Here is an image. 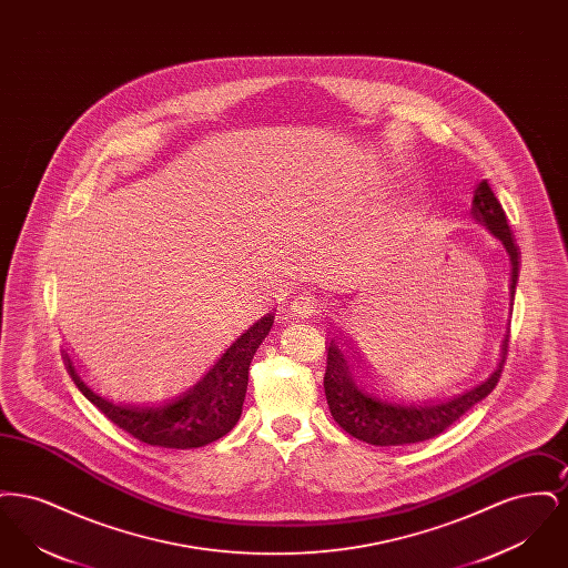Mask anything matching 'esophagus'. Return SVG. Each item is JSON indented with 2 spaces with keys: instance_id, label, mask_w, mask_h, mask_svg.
I'll return each mask as SVG.
<instances>
[{
  "instance_id": "obj_1",
  "label": "esophagus",
  "mask_w": 568,
  "mask_h": 568,
  "mask_svg": "<svg viewBox=\"0 0 568 568\" xmlns=\"http://www.w3.org/2000/svg\"><path fill=\"white\" fill-rule=\"evenodd\" d=\"M320 308V300L308 287H297L296 296L290 302V313L294 317H311Z\"/></svg>"
}]
</instances>
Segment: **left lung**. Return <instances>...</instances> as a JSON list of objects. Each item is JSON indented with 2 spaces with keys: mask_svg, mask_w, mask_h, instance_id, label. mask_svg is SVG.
Returning <instances> with one entry per match:
<instances>
[{
  "mask_svg": "<svg viewBox=\"0 0 568 568\" xmlns=\"http://www.w3.org/2000/svg\"><path fill=\"white\" fill-rule=\"evenodd\" d=\"M470 215L494 234L511 260V300L519 276L521 253L515 244L507 215L494 195L487 181L475 190ZM327 366H325V398L334 422L357 440L378 447L410 445L445 433L459 417L486 398L500 381V373L509 352V332L503 341V352L496 368L473 387L456 394H443L430 398H408L396 394L385 385L368 366L357 357L347 336L336 329L329 332Z\"/></svg>",
  "mask_w": 568,
  "mask_h": 568,
  "instance_id": "8db88e82",
  "label": "left lung"
}]
</instances>
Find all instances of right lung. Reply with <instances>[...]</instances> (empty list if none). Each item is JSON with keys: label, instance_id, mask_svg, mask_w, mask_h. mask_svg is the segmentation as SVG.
I'll return each instance as SVG.
<instances>
[{"label": "right lung", "instance_id": "right-lung-1", "mask_svg": "<svg viewBox=\"0 0 568 568\" xmlns=\"http://www.w3.org/2000/svg\"><path fill=\"white\" fill-rule=\"evenodd\" d=\"M272 324L274 315L266 313L255 324L241 327L179 392H172V385L138 389L95 383L68 353L65 368L82 396L140 443L165 449L204 447L230 433L241 419L248 366Z\"/></svg>", "mask_w": 568, "mask_h": 568}]
</instances>
